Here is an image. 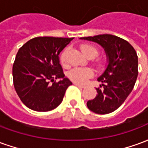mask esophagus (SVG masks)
<instances>
[{"label":"esophagus","instance_id":"1","mask_svg":"<svg viewBox=\"0 0 148 148\" xmlns=\"http://www.w3.org/2000/svg\"><path fill=\"white\" fill-rule=\"evenodd\" d=\"M74 85L77 87H80V88H85V86L83 85H81V84H78V83H74Z\"/></svg>","mask_w":148,"mask_h":148}]
</instances>
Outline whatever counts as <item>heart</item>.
<instances>
[{
  "mask_svg": "<svg viewBox=\"0 0 148 148\" xmlns=\"http://www.w3.org/2000/svg\"><path fill=\"white\" fill-rule=\"evenodd\" d=\"M81 50L83 52L87 57L90 58H93L98 55V50L96 47L90 45V44H83L81 46ZM68 52L69 48L66 47L62 51L60 55V62L63 66H66L68 64ZM97 66L98 67H102L103 62L101 60H97L96 61ZM93 71L92 68L90 67H74L72 70L69 71L68 76L71 80L76 82V83L83 84L86 83L87 80L90 77H93Z\"/></svg>",
  "mask_w": 148,
  "mask_h": 148,
  "instance_id": "heart-1",
  "label": "heart"
}]
</instances>
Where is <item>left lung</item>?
I'll return each mask as SVG.
<instances>
[{
  "label": "left lung",
  "instance_id": "obj_1",
  "mask_svg": "<svg viewBox=\"0 0 148 148\" xmlns=\"http://www.w3.org/2000/svg\"><path fill=\"white\" fill-rule=\"evenodd\" d=\"M97 42L106 51L108 65L97 81V95L87 101L88 109L97 114H108L117 109L130 94L138 76V57L129 42L120 37L104 34L82 37Z\"/></svg>",
  "mask_w": 148,
  "mask_h": 148
}]
</instances>
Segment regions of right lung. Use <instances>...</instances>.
Segmentation results:
<instances>
[{"mask_svg": "<svg viewBox=\"0 0 148 148\" xmlns=\"http://www.w3.org/2000/svg\"><path fill=\"white\" fill-rule=\"evenodd\" d=\"M73 39L36 37L19 49L12 66L13 84L27 108L47 112L61 104L72 82L65 77L58 55ZM58 78L61 80L53 82Z\"/></svg>", "mask_w": 148, "mask_h": 148, "instance_id": "add662e5", "label": "right lung"}]
</instances>
